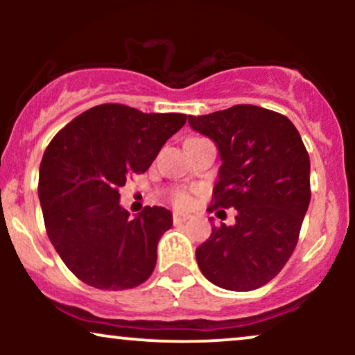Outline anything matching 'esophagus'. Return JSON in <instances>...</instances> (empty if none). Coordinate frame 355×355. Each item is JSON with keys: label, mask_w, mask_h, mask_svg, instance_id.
I'll list each match as a JSON object with an SVG mask.
<instances>
[{"label": "esophagus", "mask_w": 355, "mask_h": 355, "mask_svg": "<svg viewBox=\"0 0 355 355\" xmlns=\"http://www.w3.org/2000/svg\"><path fill=\"white\" fill-rule=\"evenodd\" d=\"M187 220H189V215H187V214H180V211H175V214H173V223H175V225L187 222Z\"/></svg>", "instance_id": "esophagus-1"}]
</instances>
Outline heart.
<instances>
[{
    "instance_id": "obj_1",
    "label": "heart",
    "mask_w": 355,
    "mask_h": 355,
    "mask_svg": "<svg viewBox=\"0 0 355 355\" xmlns=\"http://www.w3.org/2000/svg\"><path fill=\"white\" fill-rule=\"evenodd\" d=\"M172 202L175 203L177 207H189L191 203V197L189 193H187L185 190H175L172 193Z\"/></svg>"
}]
</instances>
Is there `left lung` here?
<instances>
[{
  "instance_id": "obj_1",
  "label": "left lung",
  "mask_w": 355,
  "mask_h": 355,
  "mask_svg": "<svg viewBox=\"0 0 355 355\" xmlns=\"http://www.w3.org/2000/svg\"><path fill=\"white\" fill-rule=\"evenodd\" d=\"M189 123L217 144L222 158L207 210H237L235 225L214 227L197 248L198 267L227 291H255L295 250L311 202L309 153L287 116L255 105L189 115Z\"/></svg>"
}]
</instances>
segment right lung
Here are the masks:
<instances>
[{
  "label": "right lung",
  "instance_id": "right-lung-1",
  "mask_svg": "<svg viewBox=\"0 0 355 355\" xmlns=\"http://www.w3.org/2000/svg\"><path fill=\"white\" fill-rule=\"evenodd\" d=\"M185 121L183 113L105 103L73 118L46 146L38 182L44 227L81 282L125 291L152 275L158 240L172 227V214L145 207L132 218L118 203L120 189L150 168Z\"/></svg>",
  "mask_w": 355,
  "mask_h": 355
}]
</instances>
